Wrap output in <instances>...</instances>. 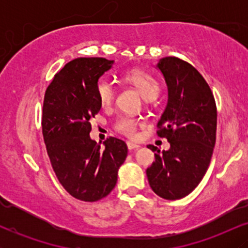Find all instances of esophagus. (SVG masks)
Instances as JSON below:
<instances>
[{
  "label": "esophagus",
  "instance_id": "esophagus-1",
  "mask_svg": "<svg viewBox=\"0 0 248 248\" xmlns=\"http://www.w3.org/2000/svg\"><path fill=\"white\" fill-rule=\"evenodd\" d=\"M127 147H128V149L130 150V152H132V150H136V149H139V148H140L139 144L133 143V142H127Z\"/></svg>",
  "mask_w": 248,
  "mask_h": 248
}]
</instances>
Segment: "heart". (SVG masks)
I'll list each match as a JSON object with an SVG mask.
<instances>
[{
  "label": "heart",
  "mask_w": 248,
  "mask_h": 248,
  "mask_svg": "<svg viewBox=\"0 0 248 248\" xmlns=\"http://www.w3.org/2000/svg\"><path fill=\"white\" fill-rule=\"evenodd\" d=\"M124 80L127 84L136 88L146 100H154L157 98L161 91L160 81L147 71L141 69H133L127 71L124 75ZM95 94L98 96L101 107H109L115 99V88L106 78H100L95 84ZM139 121L129 116H122L115 122V129L124 134L127 138H135L138 132Z\"/></svg>",
  "instance_id": "heart-1"
}]
</instances>
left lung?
<instances>
[{
    "instance_id": "1",
    "label": "left lung",
    "mask_w": 248,
    "mask_h": 248,
    "mask_svg": "<svg viewBox=\"0 0 248 248\" xmlns=\"http://www.w3.org/2000/svg\"><path fill=\"white\" fill-rule=\"evenodd\" d=\"M168 86V104L157 124V135L166 138L169 150L149 144L155 162L147 169L153 191L176 201L201 183L216 144L217 107L203 76L177 57H164L157 64Z\"/></svg>"
}]
</instances>
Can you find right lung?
Instances as JSON below:
<instances>
[{
  "mask_svg": "<svg viewBox=\"0 0 248 248\" xmlns=\"http://www.w3.org/2000/svg\"><path fill=\"white\" fill-rule=\"evenodd\" d=\"M113 62L99 57L73 59L45 91L42 130L47 155L59 183L79 201L96 202L109 195L127 157L122 140L109 136L101 148L90 138V120L101 108L95 84Z\"/></svg>",
  "mask_w": 248,
  "mask_h": 248,
  "instance_id": "1",
  "label": "right lung"
}]
</instances>
